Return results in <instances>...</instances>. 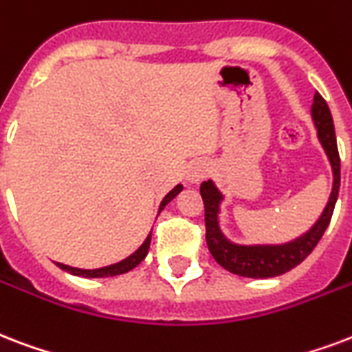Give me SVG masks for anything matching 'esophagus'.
<instances>
[{"mask_svg": "<svg viewBox=\"0 0 352 352\" xmlns=\"http://www.w3.org/2000/svg\"><path fill=\"white\" fill-rule=\"evenodd\" d=\"M206 175H208V168H206V164H194L188 170L186 179L192 182V184H197V182L203 181Z\"/></svg>", "mask_w": 352, "mask_h": 352, "instance_id": "1", "label": "esophagus"}]
</instances>
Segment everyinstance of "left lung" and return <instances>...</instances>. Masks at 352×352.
Returning a JSON list of instances; mask_svg holds the SVG:
<instances>
[{
    "instance_id": "8db88e82",
    "label": "left lung",
    "mask_w": 352,
    "mask_h": 352,
    "mask_svg": "<svg viewBox=\"0 0 352 352\" xmlns=\"http://www.w3.org/2000/svg\"><path fill=\"white\" fill-rule=\"evenodd\" d=\"M312 118L318 129V138L321 146L325 149L327 157L331 160L334 182H332V192L327 203L325 210L314 223V227L297 240L283 243V245H236L229 241L219 230L218 212L219 203L223 195L214 182L206 181L201 184V197L205 203V227H206V245L214 256V260L225 270L240 277L251 278H267L277 277L283 273L294 270L299 265L308 254L312 253L314 248L318 245L321 236L331 223L332 212L336 205L338 192H340V153H338L336 133H334V123L332 114L329 111V104L318 92L314 96Z\"/></svg>"
}]
</instances>
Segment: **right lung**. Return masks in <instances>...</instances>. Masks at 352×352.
I'll return each instance as SVG.
<instances>
[{
    "instance_id": "right-lung-1",
    "label": "right lung",
    "mask_w": 352,
    "mask_h": 352,
    "mask_svg": "<svg viewBox=\"0 0 352 352\" xmlns=\"http://www.w3.org/2000/svg\"><path fill=\"white\" fill-rule=\"evenodd\" d=\"M182 190V184H177L173 190H171L170 194L166 195L164 199H162V203H160V208H158V212L162 210L168 203H170L173 197H175L179 192ZM149 243H151V234L147 236L146 241L142 243L140 248L136 249L131 256H127L125 260H122V262H118V264H112V265H107V267H99V270H79V267H69V265H64V264H58L57 265L60 267V270H64V272L72 273V275H77V277H88V278H96V277H116V275H122V273H127L131 272V270H134L136 265L140 264L142 260L146 258L147 256V251H149Z\"/></svg>"
}]
</instances>
